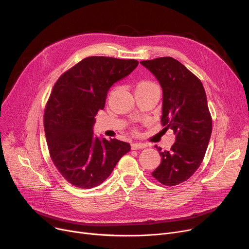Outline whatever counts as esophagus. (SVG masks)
<instances>
[{
    "mask_svg": "<svg viewBox=\"0 0 249 249\" xmlns=\"http://www.w3.org/2000/svg\"><path fill=\"white\" fill-rule=\"evenodd\" d=\"M147 145L144 144V143H140V142H134L131 144V148L133 150H136V149H142V148H145Z\"/></svg>",
    "mask_w": 249,
    "mask_h": 249,
    "instance_id": "esophagus-1",
    "label": "esophagus"
}]
</instances>
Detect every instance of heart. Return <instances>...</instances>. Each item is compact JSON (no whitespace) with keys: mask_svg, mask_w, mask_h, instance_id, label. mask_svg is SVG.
Instances as JSON below:
<instances>
[{"mask_svg":"<svg viewBox=\"0 0 249 249\" xmlns=\"http://www.w3.org/2000/svg\"><path fill=\"white\" fill-rule=\"evenodd\" d=\"M148 85H153V84H152V83H150V82H147V81L140 82V83L138 84V86H137V89L142 88V87H146V86H148Z\"/></svg>","mask_w":249,"mask_h":249,"instance_id":"obj_1","label":"heart"}]
</instances>
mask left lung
<instances>
[{
    "label": "left lung",
    "instance_id": "obj_1",
    "mask_svg": "<svg viewBox=\"0 0 249 249\" xmlns=\"http://www.w3.org/2000/svg\"><path fill=\"white\" fill-rule=\"evenodd\" d=\"M162 89L161 123L172 129L176 142L161 150V162L152 173L164 186L174 187L190 178L201 165L212 133L204 87L199 78L173 57L140 61Z\"/></svg>",
    "mask_w": 249,
    "mask_h": 249
}]
</instances>
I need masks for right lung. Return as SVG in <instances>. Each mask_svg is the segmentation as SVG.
Here are the masks:
<instances>
[{"label": "right lung", "mask_w": 249, "mask_h": 249, "mask_svg": "<svg viewBox=\"0 0 249 249\" xmlns=\"http://www.w3.org/2000/svg\"><path fill=\"white\" fill-rule=\"evenodd\" d=\"M137 65L135 59L89 56L65 71L52 89L44 112L47 145L58 172L74 187L101 185L131 149L127 142L95 136L93 126L110 88Z\"/></svg>", "instance_id": "1"}]
</instances>
